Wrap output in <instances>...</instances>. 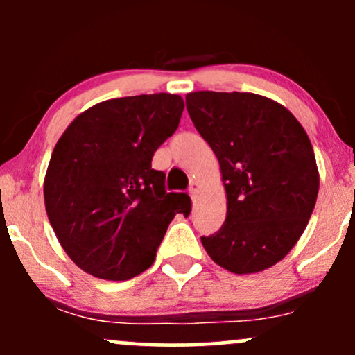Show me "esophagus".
I'll return each instance as SVG.
<instances>
[{
    "label": "esophagus",
    "instance_id": "34e87169",
    "mask_svg": "<svg viewBox=\"0 0 355 355\" xmlns=\"http://www.w3.org/2000/svg\"><path fill=\"white\" fill-rule=\"evenodd\" d=\"M198 190H200V183H198V182H191L190 183V195H191V198L197 197Z\"/></svg>",
    "mask_w": 355,
    "mask_h": 355
}]
</instances>
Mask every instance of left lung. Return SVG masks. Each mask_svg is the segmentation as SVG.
<instances>
[{"label":"left lung","mask_w":355,"mask_h":355,"mask_svg":"<svg viewBox=\"0 0 355 355\" xmlns=\"http://www.w3.org/2000/svg\"><path fill=\"white\" fill-rule=\"evenodd\" d=\"M185 100L217 155L227 195L225 222L202 245L234 274L270 268L302 237L319 193L304 126L284 105L255 93L193 92Z\"/></svg>","instance_id":"8db88e82"}]
</instances>
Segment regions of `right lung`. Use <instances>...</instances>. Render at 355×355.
<instances>
[{
	"mask_svg": "<svg viewBox=\"0 0 355 355\" xmlns=\"http://www.w3.org/2000/svg\"><path fill=\"white\" fill-rule=\"evenodd\" d=\"M180 95L125 96L93 105L56 141L43 193L60 245L87 274L126 280L153 263L187 193H166L152 157L178 128Z\"/></svg>",
	"mask_w": 355,
	"mask_h": 355,
	"instance_id": "right-lung-1",
	"label": "right lung"
}]
</instances>
